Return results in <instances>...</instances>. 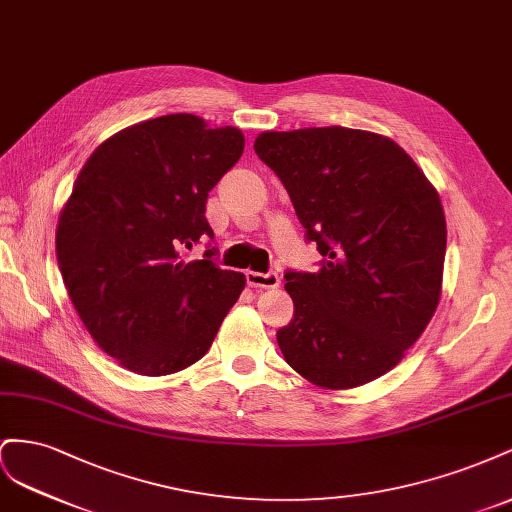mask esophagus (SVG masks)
<instances>
[{
    "instance_id": "1",
    "label": "esophagus",
    "mask_w": 512,
    "mask_h": 512,
    "mask_svg": "<svg viewBox=\"0 0 512 512\" xmlns=\"http://www.w3.org/2000/svg\"><path fill=\"white\" fill-rule=\"evenodd\" d=\"M246 283L251 285V287H264V289H274V287H279V283H281V279H279V274L276 272H253V270H248L246 272Z\"/></svg>"
}]
</instances>
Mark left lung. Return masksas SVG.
Masks as SVG:
<instances>
[{"label":"left lung","mask_w":512,"mask_h":512,"mask_svg":"<svg viewBox=\"0 0 512 512\" xmlns=\"http://www.w3.org/2000/svg\"><path fill=\"white\" fill-rule=\"evenodd\" d=\"M253 148L324 255L317 272L285 274L294 319L276 341L287 364L326 390L373 382L397 367L440 304V195L401 145L369 130H266Z\"/></svg>","instance_id":"1"}]
</instances>
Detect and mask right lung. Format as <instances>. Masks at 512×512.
I'll return each instance as SVG.
<instances>
[{
	"label": "right lung",
	"mask_w": 512,
	"mask_h": 512,
	"mask_svg": "<svg viewBox=\"0 0 512 512\" xmlns=\"http://www.w3.org/2000/svg\"><path fill=\"white\" fill-rule=\"evenodd\" d=\"M244 152L240 128L171 113L115 133L87 158L55 231L83 326L124 369L158 377L206 356L242 272L184 248L212 238L206 199Z\"/></svg>",
	"instance_id": "obj_1"
}]
</instances>
